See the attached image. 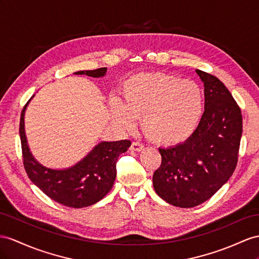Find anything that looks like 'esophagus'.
<instances>
[{
  "label": "esophagus",
  "instance_id": "1",
  "mask_svg": "<svg viewBox=\"0 0 259 259\" xmlns=\"http://www.w3.org/2000/svg\"><path fill=\"white\" fill-rule=\"evenodd\" d=\"M143 148H144V145L142 143H140V142H138V141L132 142L131 143V147H130V149L132 151H136V152H140Z\"/></svg>",
  "mask_w": 259,
  "mask_h": 259
}]
</instances>
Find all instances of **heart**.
<instances>
[{
    "mask_svg": "<svg viewBox=\"0 0 259 259\" xmlns=\"http://www.w3.org/2000/svg\"><path fill=\"white\" fill-rule=\"evenodd\" d=\"M123 105L114 99L111 110L123 129L142 118V127L152 140L174 145L194 134L203 112L204 96L200 86L163 72L141 73L123 84Z\"/></svg>",
    "mask_w": 259,
    "mask_h": 259,
    "instance_id": "obj_1",
    "label": "heart"
}]
</instances>
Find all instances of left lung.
Returning a JSON list of instances; mask_svg holds the SVG:
<instances>
[{"label":"left lung","instance_id":"obj_1","mask_svg":"<svg viewBox=\"0 0 259 259\" xmlns=\"http://www.w3.org/2000/svg\"><path fill=\"white\" fill-rule=\"evenodd\" d=\"M196 72L204 85L200 122L184 143L158 149L162 163L153 175L156 194L180 208L204 202L229 181L243 130L241 108L225 85L207 72Z\"/></svg>","mask_w":259,"mask_h":259}]
</instances>
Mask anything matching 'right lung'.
I'll return each mask as SVG.
<instances>
[{"label":"right lung","instance_id":"right-lung-1","mask_svg":"<svg viewBox=\"0 0 259 259\" xmlns=\"http://www.w3.org/2000/svg\"><path fill=\"white\" fill-rule=\"evenodd\" d=\"M106 68L78 71L75 74L93 77L104 76ZM21 114V136L23 163L29 180L52 200L70 208H84L98 202L109 193L116 178L118 156L131 145L130 140L101 142L74 166L66 169H51L39 164L29 152L25 136L24 114Z\"/></svg>","mask_w":259,"mask_h":259}]
</instances>
